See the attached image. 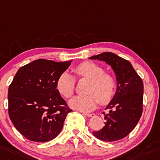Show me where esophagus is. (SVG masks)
I'll list each match as a JSON object with an SVG mask.
<instances>
[{"label": "esophagus", "instance_id": "esophagus-1", "mask_svg": "<svg viewBox=\"0 0 160 160\" xmlns=\"http://www.w3.org/2000/svg\"><path fill=\"white\" fill-rule=\"evenodd\" d=\"M83 114L84 116H86V117H92L94 116L93 113H87V112H83Z\"/></svg>", "mask_w": 160, "mask_h": 160}]
</instances>
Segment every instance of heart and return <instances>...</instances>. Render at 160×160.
<instances>
[{"mask_svg": "<svg viewBox=\"0 0 160 160\" xmlns=\"http://www.w3.org/2000/svg\"><path fill=\"white\" fill-rule=\"evenodd\" d=\"M79 77L90 80L87 96H77L71 99L70 106L74 110L88 112L97 107L98 102L107 104L112 100L116 90V81L113 77L105 73L104 69L92 62H83L74 70ZM76 80L68 72H63L58 77L57 89L66 98H70L74 93Z\"/></svg>", "mask_w": 160, "mask_h": 160, "instance_id": "heart-1", "label": "heart"}]
</instances>
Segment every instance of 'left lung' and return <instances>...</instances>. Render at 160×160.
Returning a JSON list of instances; mask_svg holds the SVG:
<instances>
[{"instance_id": "obj_1", "label": "left lung", "mask_w": 160, "mask_h": 160, "mask_svg": "<svg viewBox=\"0 0 160 160\" xmlns=\"http://www.w3.org/2000/svg\"><path fill=\"white\" fill-rule=\"evenodd\" d=\"M89 59L101 60L110 65L115 73L117 83L115 95L106 107L110 111L105 115V126L93 133L102 141L119 140L135 128L142 115V80L130 62L115 53L104 52Z\"/></svg>"}]
</instances>
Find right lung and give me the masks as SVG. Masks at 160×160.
Returning a JSON list of instances; mask_svg holds the SVG:
<instances>
[{
	"label": "right lung",
	"mask_w": 160,
	"mask_h": 160,
	"mask_svg": "<svg viewBox=\"0 0 160 160\" xmlns=\"http://www.w3.org/2000/svg\"><path fill=\"white\" fill-rule=\"evenodd\" d=\"M72 60L38 59L21 67L8 89V113L15 128L33 142L58 137L71 112L57 89L60 74Z\"/></svg>",
	"instance_id": "right-lung-1"
}]
</instances>
